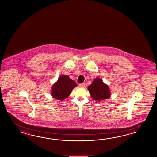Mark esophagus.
I'll use <instances>...</instances> for the list:
<instances>
[{
    "label": "esophagus",
    "instance_id": "1",
    "mask_svg": "<svg viewBox=\"0 0 157 157\" xmlns=\"http://www.w3.org/2000/svg\"><path fill=\"white\" fill-rule=\"evenodd\" d=\"M85 85H86L85 83H79V86L80 87H85Z\"/></svg>",
    "mask_w": 157,
    "mask_h": 157
}]
</instances>
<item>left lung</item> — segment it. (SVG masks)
Masks as SVG:
<instances>
[{
    "label": "left lung",
    "mask_w": 157,
    "mask_h": 157,
    "mask_svg": "<svg viewBox=\"0 0 157 157\" xmlns=\"http://www.w3.org/2000/svg\"><path fill=\"white\" fill-rule=\"evenodd\" d=\"M88 90L94 100L107 99L110 96L108 85L104 84L103 81L99 78L94 79L93 83L88 86Z\"/></svg>",
    "instance_id": "obj_1"
}]
</instances>
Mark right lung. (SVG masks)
<instances>
[{"label":"right lung","mask_w":157,"mask_h":157,"mask_svg":"<svg viewBox=\"0 0 157 157\" xmlns=\"http://www.w3.org/2000/svg\"><path fill=\"white\" fill-rule=\"evenodd\" d=\"M77 86L76 83L68 76L62 75L57 82L54 84L52 95L58 100H63L69 96L72 89Z\"/></svg>","instance_id":"right-lung-1"}]
</instances>
